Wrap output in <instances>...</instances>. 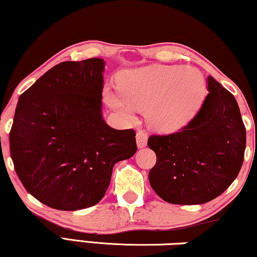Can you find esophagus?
<instances>
[{
	"label": "esophagus",
	"instance_id": "1",
	"mask_svg": "<svg viewBox=\"0 0 257 257\" xmlns=\"http://www.w3.org/2000/svg\"><path fill=\"white\" fill-rule=\"evenodd\" d=\"M147 138H149V136L144 132H138L136 134V143L138 149H144L147 144Z\"/></svg>",
	"mask_w": 257,
	"mask_h": 257
}]
</instances>
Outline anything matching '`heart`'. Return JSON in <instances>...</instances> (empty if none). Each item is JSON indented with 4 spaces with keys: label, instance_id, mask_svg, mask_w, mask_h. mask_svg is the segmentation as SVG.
<instances>
[{
    "label": "heart",
    "instance_id": "1",
    "mask_svg": "<svg viewBox=\"0 0 257 257\" xmlns=\"http://www.w3.org/2000/svg\"><path fill=\"white\" fill-rule=\"evenodd\" d=\"M206 80L196 68L151 66L132 69L120 76V87L104 88L106 103L128 119L147 108V122L161 133L185 128L201 110Z\"/></svg>",
    "mask_w": 257,
    "mask_h": 257
}]
</instances>
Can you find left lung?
I'll list each match as a JSON object with an SVG mask.
<instances>
[{
  "instance_id": "obj_1",
  "label": "left lung",
  "mask_w": 257,
  "mask_h": 257,
  "mask_svg": "<svg viewBox=\"0 0 257 257\" xmlns=\"http://www.w3.org/2000/svg\"><path fill=\"white\" fill-rule=\"evenodd\" d=\"M206 82L208 94L188 125L147 141L156 154L150 184L168 203L212 201L232 184L243 162L246 129L236 98L212 76Z\"/></svg>"
}]
</instances>
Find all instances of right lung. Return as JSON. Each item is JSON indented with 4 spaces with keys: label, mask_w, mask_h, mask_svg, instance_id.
Here are the masks:
<instances>
[{
    "label": "right lung",
    "mask_w": 257,
    "mask_h": 257,
    "mask_svg": "<svg viewBox=\"0 0 257 257\" xmlns=\"http://www.w3.org/2000/svg\"><path fill=\"white\" fill-rule=\"evenodd\" d=\"M105 61L56 64L20 95L10 132L15 170L37 201L61 211L94 206L113 165L136 153L133 129L103 118Z\"/></svg>",
    "instance_id": "right-lung-1"
}]
</instances>
